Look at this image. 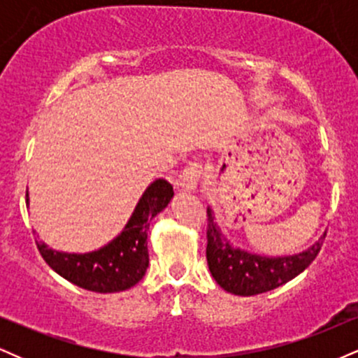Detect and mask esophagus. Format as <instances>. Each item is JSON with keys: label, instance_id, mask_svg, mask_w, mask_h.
I'll list each match as a JSON object with an SVG mask.
<instances>
[{"label": "esophagus", "instance_id": "34e87169", "mask_svg": "<svg viewBox=\"0 0 358 358\" xmlns=\"http://www.w3.org/2000/svg\"><path fill=\"white\" fill-rule=\"evenodd\" d=\"M200 175H202V165L199 163H190L182 173V190L183 192H196L199 187Z\"/></svg>", "mask_w": 358, "mask_h": 358}]
</instances>
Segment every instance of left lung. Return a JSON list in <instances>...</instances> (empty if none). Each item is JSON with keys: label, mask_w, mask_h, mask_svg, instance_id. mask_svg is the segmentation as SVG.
Instances as JSON below:
<instances>
[{"label": "left lung", "mask_w": 358, "mask_h": 358, "mask_svg": "<svg viewBox=\"0 0 358 358\" xmlns=\"http://www.w3.org/2000/svg\"><path fill=\"white\" fill-rule=\"evenodd\" d=\"M207 262L212 278L222 289L237 296L268 293L301 274L322 249L324 234L310 248L289 256H261L234 245L207 207Z\"/></svg>", "instance_id": "obj_1"}]
</instances>
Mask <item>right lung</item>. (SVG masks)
<instances>
[{"mask_svg":"<svg viewBox=\"0 0 358 358\" xmlns=\"http://www.w3.org/2000/svg\"><path fill=\"white\" fill-rule=\"evenodd\" d=\"M173 195V187L166 180L156 178L139 196L122 231L108 244L90 252L55 250L43 241H36V248L45 262L72 285L96 293L129 289L141 281L150 264L146 242L150 220L165 210ZM27 207H30L28 193Z\"/></svg>","mask_w":358,"mask_h":358,"instance_id":"1","label":"right lung"}]
</instances>
